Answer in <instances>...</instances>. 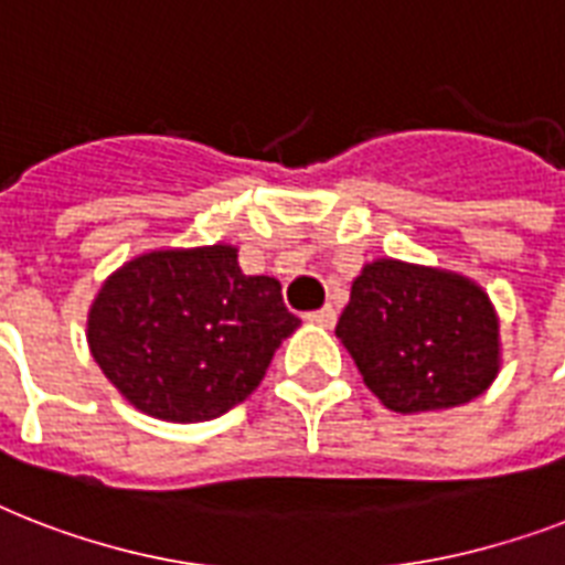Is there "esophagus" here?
I'll list each match as a JSON object with an SVG mask.
<instances>
[{"instance_id": "1", "label": "esophagus", "mask_w": 565, "mask_h": 565, "mask_svg": "<svg viewBox=\"0 0 565 565\" xmlns=\"http://www.w3.org/2000/svg\"><path fill=\"white\" fill-rule=\"evenodd\" d=\"M308 319L313 322V326H322V328H331L337 322V310L331 308V305H326L322 310H313V313H308Z\"/></svg>"}]
</instances>
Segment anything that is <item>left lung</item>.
<instances>
[{
	"label": "left lung",
	"instance_id": "obj_1",
	"mask_svg": "<svg viewBox=\"0 0 565 565\" xmlns=\"http://www.w3.org/2000/svg\"><path fill=\"white\" fill-rule=\"evenodd\" d=\"M363 384L395 413L448 411L501 370L499 313L481 284L437 266L377 257L352 281L337 322Z\"/></svg>",
	"mask_w": 565,
	"mask_h": 565
}]
</instances>
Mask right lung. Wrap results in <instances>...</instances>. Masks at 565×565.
<instances>
[{"mask_svg":"<svg viewBox=\"0 0 565 565\" xmlns=\"http://www.w3.org/2000/svg\"><path fill=\"white\" fill-rule=\"evenodd\" d=\"M299 326L281 284L243 275L237 246L154 248L105 278L87 345L128 404L188 425L246 402Z\"/></svg>","mask_w":565,"mask_h":565,"instance_id":"obj_1","label":"right lung"}]
</instances>
